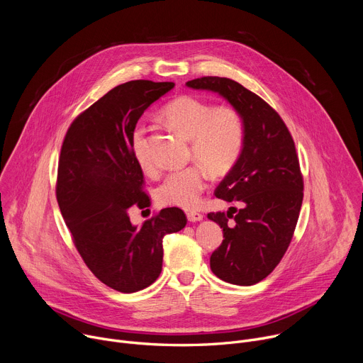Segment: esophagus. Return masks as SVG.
<instances>
[{
	"label": "esophagus",
	"instance_id": "34e87169",
	"mask_svg": "<svg viewBox=\"0 0 363 363\" xmlns=\"http://www.w3.org/2000/svg\"><path fill=\"white\" fill-rule=\"evenodd\" d=\"M186 218L189 223H196V221H201L203 218V216L201 213H196V211H191L186 214Z\"/></svg>",
	"mask_w": 363,
	"mask_h": 363
}]
</instances>
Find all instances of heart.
Returning a JSON list of instances; mask_svg holds the SVG:
<instances>
[{
	"label": "heart",
	"mask_w": 363,
	"mask_h": 363,
	"mask_svg": "<svg viewBox=\"0 0 363 363\" xmlns=\"http://www.w3.org/2000/svg\"><path fill=\"white\" fill-rule=\"evenodd\" d=\"M164 116L178 132L191 139L192 155L211 172L224 174L237 162L245 132L235 109L214 108L198 97L182 96L169 103ZM145 133L143 123H138L132 133L133 155L143 168L149 164ZM205 186L206 175L201 167L177 169L158 185L157 199L162 205L191 208L198 203Z\"/></svg>",
	"instance_id": "obj_1"
}]
</instances>
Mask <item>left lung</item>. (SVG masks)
<instances>
[{
	"label": "left lung",
	"instance_id": "8db88e82",
	"mask_svg": "<svg viewBox=\"0 0 363 363\" xmlns=\"http://www.w3.org/2000/svg\"><path fill=\"white\" fill-rule=\"evenodd\" d=\"M186 86L220 94L244 123L242 150L216 189L217 198L238 201L241 208L208 214L224 235L210 266L227 283L252 286L280 263L297 224L303 178L294 142L279 113L240 83L208 76Z\"/></svg>",
	"mask_w": 363,
	"mask_h": 363
}]
</instances>
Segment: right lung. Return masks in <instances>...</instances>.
<instances>
[{
    "label": "right lung",
    "instance_id": "1",
    "mask_svg": "<svg viewBox=\"0 0 363 363\" xmlns=\"http://www.w3.org/2000/svg\"><path fill=\"white\" fill-rule=\"evenodd\" d=\"M172 82L133 80L116 86L69 128L59 160L57 202L74 245L90 272L121 293H135L162 272L167 234L186 224L172 206L138 227L133 205L147 208L132 133L143 112L174 89Z\"/></svg>",
    "mask_w": 363,
    "mask_h": 363
}]
</instances>
